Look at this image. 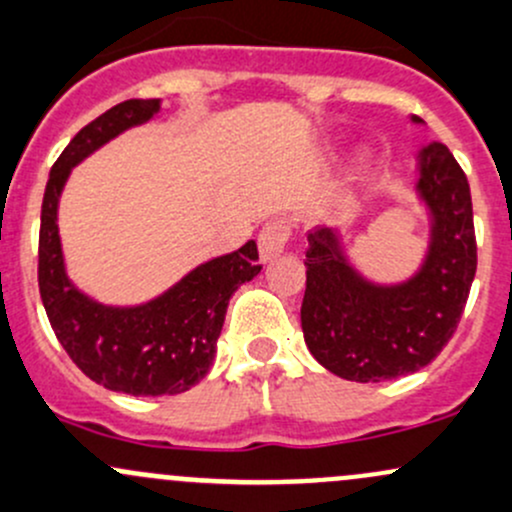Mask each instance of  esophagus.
Instances as JSON below:
<instances>
[{
	"label": "esophagus",
	"mask_w": 512,
	"mask_h": 512,
	"mask_svg": "<svg viewBox=\"0 0 512 512\" xmlns=\"http://www.w3.org/2000/svg\"><path fill=\"white\" fill-rule=\"evenodd\" d=\"M289 242V228L282 223V220H274V223H267L265 228L260 230V238H257V247H260V260L270 262L274 257H279L284 252Z\"/></svg>",
	"instance_id": "34e87169"
}]
</instances>
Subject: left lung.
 Instances as JSON below:
<instances>
[{
	"mask_svg": "<svg viewBox=\"0 0 512 512\" xmlns=\"http://www.w3.org/2000/svg\"><path fill=\"white\" fill-rule=\"evenodd\" d=\"M412 125H424L412 117ZM414 196L429 220L419 267L400 282L358 270L341 230L309 233L301 331L338 378L380 383L422 370L449 343L476 274L471 188L454 154L429 142L414 157Z\"/></svg>",
	"mask_w": 512,
	"mask_h": 512,
	"instance_id": "left-lung-1",
	"label": "left lung"
}]
</instances>
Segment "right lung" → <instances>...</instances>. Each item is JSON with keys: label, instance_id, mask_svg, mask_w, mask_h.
<instances>
[{"label": "right lung", "instance_id": "1", "mask_svg": "<svg viewBox=\"0 0 512 512\" xmlns=\"http://www.w3.org/2000/svg\"><path fill=\"white\" fill-rule=\"evenodd\" d=\"M159 110L161 100H125L80 129L53 164L41 206L39 292L56 338L90 380L137 397L179 395L206 378L230 297L262 270L255 240H247L142 304H102L71 282L58 203L73 166L127 129L147 125Z\"/></svg>", "mask_w": 512, "mask_h": 512}]
</instances>
